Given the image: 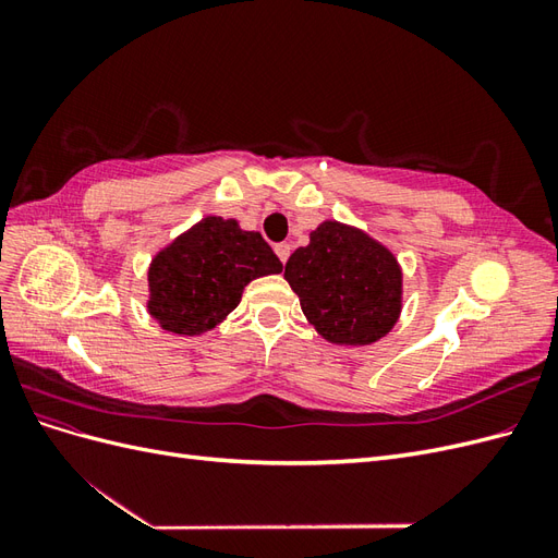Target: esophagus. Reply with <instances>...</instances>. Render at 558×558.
I'll use <instances>...</instances> for the list:
<instances>
[{"label": "esophagus", "instance_id": "obj_1", "mask_svg": "<svg viewBox=\"0 0 558 558\" xmlns=\"http://www.w3.org/2000/svg\"><path fill=\"white\" fill-rule=\"evenodd\" d=\"M275 253L279 256V260L286 265V260H289V256H291V246L286 242H279V244H275Z\"/></svg>", "mask_w": 558, "mask_h": 558}]
</instances>
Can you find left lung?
I'll list each match as a JSON object with an SVG mask.
<instances>
[{"label": "left lung", "mask_w": 558, "mask_h": 558, "mask_svg": "<svg viewBox=\"0 0 558 558\" xmlns=\"http://www.w3.org/2000/svg\"><path fill=\"white\" fill-rule=\"evenodd\" d=\"M286 281L328 342L363 347L393 328L402 277L393 253L365 232L326 221L286 263Z\"/></svg>", "instance_id": "obj_1"}]
</instances>
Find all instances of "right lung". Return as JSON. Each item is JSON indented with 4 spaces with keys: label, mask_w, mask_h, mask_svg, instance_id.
<instances>
[{
    "label": "right lung",
    "mask_w": 558,
    "mask_h": 558,
    "mask_svg": "<svg viewBox=\"0 0 558 558\" xmlns=\"http://www.w3.org/2000/svg\"><path fill=\"white\" fill-rule=\"evenodd\" d=\"M281 269L260 232L209 216L150 263L148 312L170 332H207L240 305L251 279Z\"/></svg>",
    "instance_id": "add662e5"
}]
</instances>
